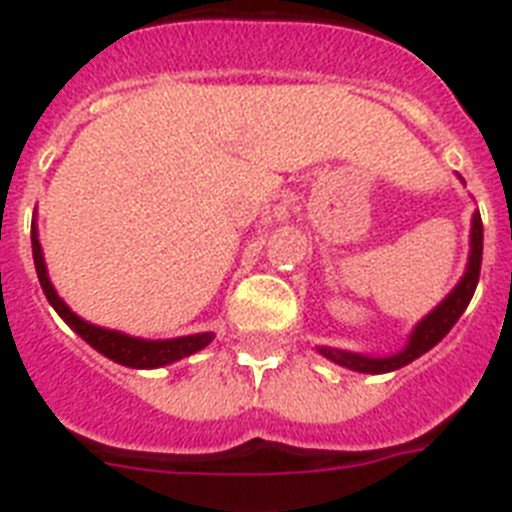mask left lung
Here are the masks:
<instances>
[{
  "label": "left lung",
  "mask_w": 512,
  "mask_h": 512,
  "mask_svg": "<svg viewBox=\"0 0 512 512\" xmlns=\"http://www.w3.org/2000/svg\"><path fill=\"white\" fill-rule=\"evenodd\" d=\"M479 266H482V217H479V210H474L472 230H469V259L467 269H464V277L456 282V287L451 289L449 295L443 297L441 305L433 307V310L415 325L408 343H405L397 354L366 356L330 346H318V354L330 359L333 364L346 366L351 372L361 374H387L400 369V366L410 364V361H415L418 356H423L425 351H431V348L454 328L456 320L464 315V310H467L469 300H472L474 295V289H477Z\"/></svg>",
  "instance_id": "8db88e82"
}]
</instances>
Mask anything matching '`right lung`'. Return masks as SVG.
<instances>
[{"label":"right lung","mask_w":512,"mask_h":512,"mask_svg":"<svg viewBox=\"0 0 512 512\" xmlns=\"http://www.w3.org/2000/svg\"><path fill=\"white\" fill-rule=\"evenodd\" d=\"M33 261L35 271H38L40 287H43L45 297L51 302L53 310L63 318V323L69 325L74 333H79L84 341L92 348H97L99 354L107 356L110 361L122 366H130V369H158V366L174 364V361L184 359V356H192L197 351L212 343L215 333H194V336H179V338H166V341H148V338H135L128 333H120V330L99 328V325L87 323L84 318H79L74 310H71L66 302L58 297L56 287H53L51 277H48V266L43 259V248L38 241V225H35L33 217Z\"/></svg>","instance_id":"add662e5"}]
</instances>
